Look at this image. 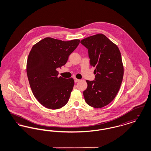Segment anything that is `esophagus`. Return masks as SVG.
Here are the masks:
<instances>
[{
  "mask_svg": "<svg viewBox=\"0 0 151 151\" xmlns=\"http://www.w3.org/2000/svg\"><path fill=\"white\" fill-rule=\"evenodd\" d=\"M74 81H75V83H78L80 81V80L76 79V78H74Z\"/></svg>",
  "mask_w": 151,
  "mask_h": 151,
  "instance_id": "esophagus-1",
  "label": "esophagus"
}]
</instances>
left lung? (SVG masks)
<instances>
[{"mask_svg":"<svg viewBox=\"0 0 151 151\" xmlns=\"http://www.w3.org/2000/svg\"><path fill=\"white\" fill-rule=\"evenodd\" d=\"M88 49L91 65L95 68V80H86L83 92L88 105L103 108L114 99L123 77L124 68L119 48L103 34H97L80 42Z\"/></svg>","mask_w":151,"mask_h":151,"instance_id":"obj_1","label":"left lung"}]
</instances>
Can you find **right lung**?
<instances>
[{
    "instance_id": "right-lung-1",
    "label": "right lung",
    "mask_w": 151,
    "mask_h": 151,
    "mask_svg": "<svg viewBox=\"0 0 151 151\" xmlns=\"http://www.w3.org/2000/svg\"><path fill=\"white\" fill-rule=\"evenodd\" d=\"M80 41L46 37L32 47L27 59V76L33 95L43 106L58 109L68 101L74 80L58 77L57 69L66 63Z\"/></svg>"
}]
</instances>
